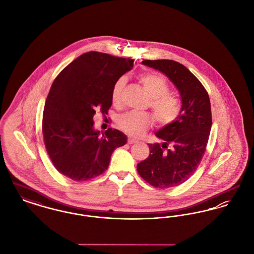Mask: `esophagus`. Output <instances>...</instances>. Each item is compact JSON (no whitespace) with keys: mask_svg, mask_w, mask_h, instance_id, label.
Masks as SVG:
<instances>
[{"mask_svg":"<svg viewBox=\"0 0 254 254\" xmlns=\"http://www.w3.org/2000/svg\"><path fill=\"white\" fill-rule=\"evenodd\" d=\"M135 142H137L136 139H133L132 137H129V138H128V143H129V144H133V143H135Z\"/></svg>","mask_w":254,"mask_h":254,"instance_id":"obj_1","label":"esophagus"}]
</instances>
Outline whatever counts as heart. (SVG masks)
<instances>
[{
  "label": "heart",
  "instance_id": "b5f03b06",
  "mask_svg": "<svg viewBox=\"0 0 254 254\" xmlns=\"http://www.w3.org/2000/svg\"><path fill=\"white\" fill-rule=\"evenodd\" d=\"M144 89L150 95V108L156 120L161 124H169L179 117L181 105L179 100L170 94V87L167 81L155 72H145L138 76ZM126 84V78L121 76L115 82L111 99L114 104L121 100V92ZM152 119L147 113L127 112L118 117L117 122L122 131L131 135H140L151 124Z\"/></svg>",
  "mask_w": 254,
  "mask_h": 254
}]
</instances>
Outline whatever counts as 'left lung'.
<instances>
[{"mask_svg": "<svg viewBox=\"0 0 254 254\" xmlns=\"http://www.w3.org/2000/svg\"><path fill=\"white\" fill-rule=\"evenodd\" d=\"M142 65L170 79L180 92L182 108L176 121L156 132L162 143L148 144L149 157L137 164L136 170L153 187H177L193 175L205 152L212 125L209 96L199 79L179 62L144 60Z\"/></svg>", "mask_w": 254, "mask_h": 254, "instance_id": "left-lung-1", "label": "left lung"}]
</instances>
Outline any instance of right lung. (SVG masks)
<instances>
[{
	"label": "right lung",
	"instance_id": "obj_1",
	"mask_svg": "<svg viewBox=\"0 0 254 254\" xmlns=\"http://www.w3.org/2000/svg\"><path fill=\"white\" fill-rule=\"evenodd\" d=\"M133 59L89 52L68 64L55 78L43 114L47 152L60 172L76 182L107 170L111 156L127 142L117 130H95V111L107 114L115 82L132 69Z\"/></svg>",
	"mask_w": 254,
	"mask_h": 254
}]
</instances>
